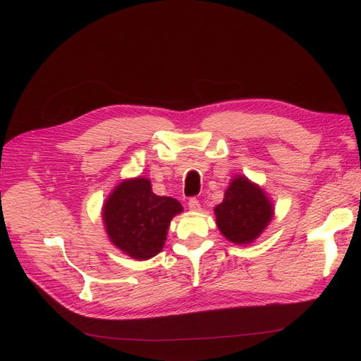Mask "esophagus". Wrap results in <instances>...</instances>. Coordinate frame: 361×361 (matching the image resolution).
<instances>
[{
  "instance_id": "obj_1",
  "label": "esophagus",
  "mask_w": 361,
  "mask_h": 361,
  "mask_svg": "<svg viewBox=\"0 0 361 361\" xmlns=\"http://www.w3.org/2000/svg\"><path fill=\"white\" fill-rule=\"evenodd\" d=\"M188 209L193 211V212H200L202 211V206H200L199 200L195 199V197L188 200Z\"/></svg>"
}]
</instances>
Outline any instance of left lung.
Here are the masks:
<instances>
[{"mask_svg":"<svg viewBox=\"0 0 361 361\" xmlns=\"http://www.w3.org/2000/svg\"><path fill=\"white\" fill-rule=\"evenodd\" d=\"M214 212L221 234L238 245L257 240L275 215L268 193L243 174L233 177L222 203L215 206Z\"/></svg>","mask_w":361,"mask_h":361,"instance_id":"obj_1","label":"left lung"}]
</instances>
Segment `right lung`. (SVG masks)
<instances>
[{"label": "right lung", "mask_w": 361, "mask_h": 361, "mask_svg": "<svg viewBox=\"0 0 361 361\" xmlns=\"http://www.w3.org/2000/svg\"><path fill=\"white\" fill-rule=\"evenodd\" d=\"M183 212L177 199L152 192L146 177L126 178L112 188L102 204L109 241L136 260L157 256L165 245L169 224Z\"/></svg>", "instance_id": "right-lung-1"}]
</instances>
